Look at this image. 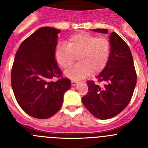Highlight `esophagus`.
I'll use <instances>...</instances> for the list:
<instances>
[{
  "mask_svg": "<svg viewBox=\"0 0 148 148\" xmlns=\"http://www.w3.org/2000/svg\"><path fill=\"white\" fill-rule=\"evenodd\" d=\"M77 83H78V82H75V81H72V82H71L72 86H75L77 84Z\"/></svg>",
  "mask_w": 148,
  "mask_h": 148,
  "instance_id": "obj_1",
  "label": "esophagus"
}]
</instances>
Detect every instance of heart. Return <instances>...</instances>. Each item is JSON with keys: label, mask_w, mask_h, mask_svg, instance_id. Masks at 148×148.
<instances>
[{"label": "heart", "mask_w": 148, "mask_h": 148, "mask_svg": "<svg viewBox=\"0 0 148 148\" xmlns=\"http://www.w3.org/2000/svg\"><path fill=\"white\" fill-rule=\"evenodd\" d=\"M110 54V44L104 38L88 32L72 35L67 45L58 44L55 49V58L59 66L66 70L78 56L79 62L65 73L73 80H80L91 74L101 72L105 67Z\"/></svg>", "instance_id": "1"}]
</instances>
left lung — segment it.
<instances>
[{
    "label": "left lung",
    "instance_id": "8db88e82",
    "mask_svg": "<svg viewBox=\"0 0 148 148\" xmlns=\"http://www.w3.org/2000/svg\"><path fill=\"white\" fill-rule=\"evenodd\" d=\"M94 32L107 34V29H95ZM110 54L105 67L96 76L104 86L87 82L88 92L82 103L92 116L108 119L117 116L128 105L136 84L133 56L127 44L118 34L110 35Z\"/></svg>",
    "mask_w": 148,
    "mask_h": 148
}]
</instances>
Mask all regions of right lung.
<instances>
[{"label":"right lung","instance_id":"1","mask_svg":"<svg viewBox=\"0 0 148 148\" xmlns=\"http://www.w3.org/2000/svg\"><path fill=\"white\" fill-rule=\"evenodd\" d=\"M61 30L44 27L23 40L15 54L11 72L13 92L18 104L32 117L48 119L62 106L70 79L61 77L55 58ZM58 77V81L51 79Z\"/></svg>","mask_w":148,"mask_h":148}]
</instances>
